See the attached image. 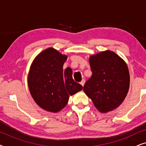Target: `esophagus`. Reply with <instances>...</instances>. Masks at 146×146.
<instances>
[{"label": "esophagus", "mask_w": 146, "mask_h": 146, "mask_svg": "<svg viewBox=\"0 0 146 146\" xmlns=\"http://www.w3.org/2000/svg\"><path fill=\"white\" fill-rule=\"evenodd\" d=\"M84 84H85V80L84 79H82V80L80 82V84L82 86H84Z\"/></svg>", "instance_id": "34e87169"}]
</instances>
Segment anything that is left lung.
Listing matches in <instances>:
<instances>
[{
  "mask_svg": "<svg viewBox=\"0 0 146 146\" xmlns=\"http://www.w3.org/2000/svg\"><path fill=\"white\" fill-rule=\"evenodd\" d=\"M89 62L92 75L84 86V92L100 112L116 109L129 90V73L126 63L109 50L90 56Z\"/></svg>",
  "mask_w": 146,
  "mask_h": 146,
  "instance_id": "8db88e82",
  "label": "left lung"
}]
</instances>
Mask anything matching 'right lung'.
<instances>
[{
	"instance_id": "obj_1",
	"label": "right lung",
	"mask_w": 146,
	"mask_h": 146,
	"mask_svg": "<svg viewBox=\"0 0 146 146\" xmlns=\"http://www.w3.org/2000/svg\"><path fill=\"white\" fill-rule=\"evenodd\" d=\"M67 58L54 48H48L36 56L30 67V93L37 105L46 111L58 112L66 106L70 95L83 88L74 81L70 68L63 70Z\"/></svg>"
}]
</instances>
